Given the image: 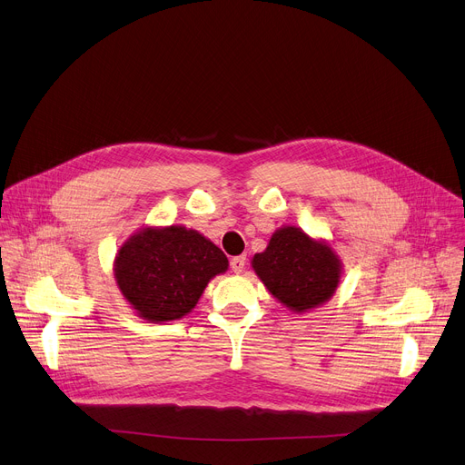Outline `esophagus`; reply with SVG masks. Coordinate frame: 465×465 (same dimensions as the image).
I'll use <instances>...</instances> for the list:
<instances>
[{
	"label": "esophagus",
	"instance_id": "esophagus-1",
	"mask_svg": "<svg viewBox=\"0 0 465 465\" xmlns=\"http://www.w3.org/2000/svg\"><path fill=\"white\" fill-rule=\"evenodd\" d=\"M232 271L235 272V274H241L242 271H244V267H246V258L244 256H237V258H233L232 260Z\"/></svg>",
	"mask_w": 465,
	"mask_h": 465
}]
</instances>
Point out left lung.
<instances>
[{
    "label": "left lung",
    "mask_w": 465,
    "mask_h": 465,
    "mask_svg": "<svg viewBox=\"0 0 465 465\" xmlns=\"http://www.w3.org/2000/svg\"><path fill=\"white\" fill-rule=\"evenodd\" d=\"M250 263L272 297L294 313L326 304L343 276V262L326 239L291 224L278 228Z\"/></svg>",
    "instance_id": "left-lung-1"
}]
</instances>
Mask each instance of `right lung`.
Segmentation results:
<instances>
[{"label": "right lung", "mask_w": 465, "mask_h": 465, "mask_svg": "<svg viewBox=\"0 0 465 465\" xmlns=\"http://www.w3.org/2000/svg\"><path fill=\"white\" fill-rule=\"evenodd\" d=\"M228 265L224 252L193 228L143 226L120 244L113 274L137 317L164 324L191 313Z\"/></svg>", "instance_id": "right-lung-1"}]
</instances>
